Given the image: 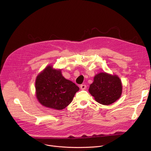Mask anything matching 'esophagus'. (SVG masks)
<instances>
[{
  "label": "esophagus",
  "mask_w": 151,
  "mask_h": 151,
  "mask_svg": "<svg viewBox=\"0 0 151 151\" xmlns=\"http://www.w3.org/2000/svg\"><path fill=\"white\" fill-rule=\"evenodd\" d=\"M80 87H81V90H83L86 89V88H87V86H86L85 84H82V85H81Z\"/></svg>",
  "instance_id": "34e87169"
}]
</instances>
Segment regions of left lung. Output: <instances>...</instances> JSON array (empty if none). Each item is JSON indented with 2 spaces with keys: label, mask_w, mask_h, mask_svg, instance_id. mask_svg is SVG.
Returning <instances> with one entry per match:
<instances>
[{
  "label": "left lung",
  "mask_w": 151,
  "mask_h": 151,
  "mask_svg": "<svg viewBox=\"0 0 151 151\" xmlns=\"http://www.w3.org/2000/svg\"><path fill=\"white\" fill-rule=\"evenodd\" d=\"M122 90V83L118 76L101 72L94 76L89 92L98 103L109 105L120 98Z\"/></svg>",
  "instance_id": "left-lung-1"
}]
</instances>
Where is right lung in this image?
Instances as JSON below:
<instances>
[{"instance_id": "right-lung-1", "label": "right lung", "mask_w": 151, "mask_h": 151, "mask_svg": "<svg viewBox=\"0 0 151 151\" xmlns=\"http://www.w3.org/2000/svg\"><path fill=\"white\" fill-rule=\"evenodd\" d=\"M36 95L41 104L49 108L62 110L73 100L79 88L64 78L61 70L47 66L36 79Z\"/></svg>"}]
</instances>
